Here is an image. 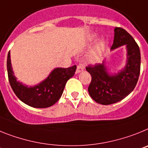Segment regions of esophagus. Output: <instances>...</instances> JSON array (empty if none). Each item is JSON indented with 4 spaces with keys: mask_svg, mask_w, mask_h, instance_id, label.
<instances>
[{
    "mask_svg": "<svg viewBox=\"0 0 148 148\" xmlns=\"http://www.w3.org/2000/svg\"><path fill=\"white\" fill-rule=\"evenodd\" d=\"M83 70H84V67L81 65H77V71H76V72L80 73V72H82Z\"/></svg>",
    "mask_w": 148,
    "mask_h": 148,
    "instance_id": "obj_1",
    "label": "esophagus"
}]
</instances>
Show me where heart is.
<instances>
[{
    "mask_svg": "<svg viewBox=\"0 0 148 148\" xmlns=\"http://www.w3.org/2000/svg\"><path fill=\"white\" fill-rule=\"evenodd\" d=\"M96 38H97V34H92L88 38V41L92 42L95 40ZM106 47H107V41L106 38H100L87 53V59L88 61L92 63H95L101 61L106 51Z\"/></svg>",
    "mask_w": 148,
    "mask_h": 148,
    "instance_id": "1",
    "label": "heart"
}]
</instances>
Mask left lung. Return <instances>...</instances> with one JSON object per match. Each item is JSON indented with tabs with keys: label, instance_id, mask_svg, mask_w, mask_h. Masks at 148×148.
Masks as SVG:
<instances>
[{
	"label": "left lung",
	"instance_id": "8db88e82",
	"mask_svg": "<svg viewBox=\"0 0 148 148\" xmlns=\"http://www.w3.org/2000/svg\"><path fill=\"white\" fill-rule=\"evenodd\" d=\"M114 32L111 51L126 46L127 61L124 69L115 74L110 73L106 60L86 68L92 76L88 93L94 101L103 105L112 104L127 97L136 87L140 74L141 54L138 45L125 29L115 27Z\"/></svg>",
	"mask_w": 148,
	"mask_h": 148
}]
</instances>
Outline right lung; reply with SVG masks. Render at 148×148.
I'll return each mask as SVG.
<instances>
[{
	"label": "right lung",
	"instance_id": "right-lung-1",
	"mask_svg": "<svg viewBox=\"0 0 148 148\" xmlns=\"http://www.w3.org/2000/svg\"><path fill=\"white\" fill-rule=\"evenodd\" d=\"M7 72L10 86L21 101L34 108H47L56 103L61 97L67 81L72 77L77 69L74 65L70 68H56L43 81L33 86L18 81L12 71L10 52L7 56Z\"/></svg>",
	"mask_w": 148,
	"mask_h": 148
}]
</instances>
